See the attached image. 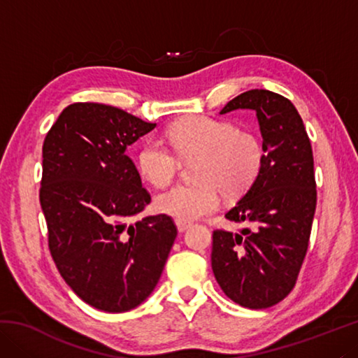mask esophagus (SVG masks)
Instances as JSON below:
<instances>
[{
  "instance_id": "34e87169",
  "label": "esophagus",
  "mask_w": 358,
  "mask_h": 358,
  "mask_svg": "<svg viewBox=\"0 0 358 358\" xmlns=\"http://www.w3.org/2000/svg\"><path fill=\"white\" fill-rule=\"evenodd\" d=\"M175 226H177L178 232H185L187 227H191V222L186 220H175Z\"/></svg>"
}]
</instances>
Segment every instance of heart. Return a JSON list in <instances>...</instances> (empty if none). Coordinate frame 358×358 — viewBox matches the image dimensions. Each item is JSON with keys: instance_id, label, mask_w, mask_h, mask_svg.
Wrapping results in <instances>:
<instances>
[{"instance_id": "heart-1", "label": "heart", "mask_w": 358, "mask_h": 358, "mask_svg": "<svg viewBox=\"0 0 358 358\" xmlns=\"http://www.w3.org/2000/svg\"><path fill=\"white\" fill-rule=\"evenodd\" d=\"M169 141L178 157H199L196 185H173L157 194L156 208L177 220H196L220 205V187L226 197L243 194L264 164V147L257 136L238 131L226 120L189 115L169 129ZM159 138H148L137 153V167L153 186H164L178 172L180 161Z\"/></svg>"}]
</instances>
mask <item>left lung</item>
<instances>
[{
    "mask_svg": "<svg viewBox=\"0 0 358 358\" xmlns=\"http://www.w3.org/2000/svg\"><path fill=\"white\" fill-rule=\"evenodd\" d=\"M254 110L264 164L226 217L240 232H213L211 268L222 292L240 306L264 310L286 299L306 256L316 180L311 142L295 106L268 90H250L222 113Z\"/></svg>",
    "mask_w": 358,
    "mask_h": 358,
    "instance_id": "8db88e82",
    "label": "left lung"
}]
</instances>
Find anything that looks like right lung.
<instances>
[{"label":"right lung","instance_id":"obj_1","mask_svg":"<svg viewBox=\"0 0 358 358\" xmlns=\"http://www.w3.org/2000/svg\"><path fill=\"white\" fill-rule=\"evenodd\" d=\"M156 124L121 108L77 102L42 147L41 207L48 248L76 295L124 313L153 292L177 237L171 216H145L151 197L126 150Z\"/></svg>","mask_w":358,"mask_h":358}]
</instances>
